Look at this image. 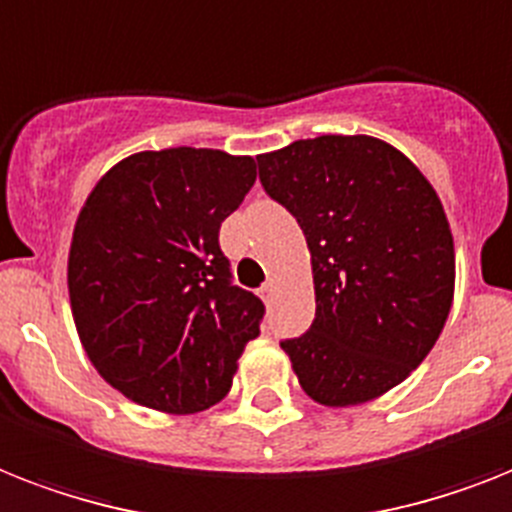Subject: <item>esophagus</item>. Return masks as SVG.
I'll list each match as a JSON object with an SVG mask.
<instances>
[{
  "label": "esophagus",
  "mask_w": 512,
  "mask_h": 512,
  "mask_svg": "<svg viewBox=\"0 0 512 512\" xmlns=\"http://www.w3.org/2000/svg\"><path fill=\"white\" fill-rule=\"evenodd\" d=\"M273 294H276V286L270 284V281H265V284L257 289V297L263 299V302H270V299H273Z\"/></svg>",
  "instance_id": "esophagus-1"
}]
</instances>
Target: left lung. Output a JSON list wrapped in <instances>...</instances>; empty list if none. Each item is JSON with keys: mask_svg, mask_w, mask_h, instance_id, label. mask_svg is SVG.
<instances>
[{"mask_svg": "<svg viewBox=\"0 0 512 512\" xmlns=\"http://www.w3.org/2000/svg\"><path fill=\"white\" fill-rule=\"evenodd\" d=\"M257 168L310 249L315 321L281 342L299 386L326 407L376 400L423 363L450 315L442 199L410 157L365 134L299 139Z\"/></svg>", "mask_w": 512, "mask_h": 512, "instance_id": "1", "label": "left lung"}]
</instances>
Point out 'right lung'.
Masks as SVG:
<instances>
[{
  "mask_svg": "<svg viewBox=\"0 0 512 512\" xmlns=\"http://www.w3.org/2000/svg\"><path fill=\"white\" fill-rule=\"evenodd\" d=\"M255 160L220 149L136 152L83 202L68 252L78 339L112 389L191 415L231 389L263 302L231 284L220 223L255 184Z\"/></svg>",
  "mask_w": 512,
  "mask_h": 512,
  "instance_id": "right-lung-1",
  "label": "right lung"
}]
</instances>
